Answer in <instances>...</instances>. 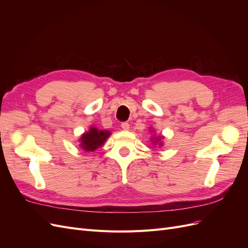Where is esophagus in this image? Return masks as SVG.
Masks as SVG:
<instances>
[{
  "label": "esophagus",
  "instance_id": "1",
  "mask_svg": "<svg viewBox=\"0 0 248 248\" xmlns=\"http://www.w3.org/2000/svg\"><path fill=\"white\" fill-rule=\"evenodd\" d=\"M121 127L123 130H128L129 129V123L128 122H123L121 123Z\"/></svg>",
  "mask_w": 248,
  "mask_h": 248
}]
</instances>
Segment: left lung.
Wrapping results in <instances>:
<instances>
[{"label":"left lung","mask_w":248,"mask_h":248,"mask_svg":"<svg viewBox=\"0 0 248 248\" xmlns=\"http://www.w3.org/2000/svg\"><path fill=\"white\" fill-rule=\"evenodd\" d=\"M154 141H155V142H156V140H154Z\"/></svg>","instance_id":"1"}]
</instances>
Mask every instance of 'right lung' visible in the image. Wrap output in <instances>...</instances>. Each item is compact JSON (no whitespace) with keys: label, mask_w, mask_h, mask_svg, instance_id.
Listing matches in <instances>:
<instances>
[{"label":"right lung","mask_w":248,"mask_h":248,"mask_svg":"<svg viewBox=\"0 0 248 248\" xmlns=\"http://www.w3.org/2000/svg\"><path fill=\"white\" fill-rule=\"evenodd\" d=\"M110 136V132L98 130L95 127H92L89 132L82 134L80 138L81 148H84L86 151H94L98 147H101L103 142Z\"/></svg>","instance_id":"add662e5"}]
</instances>
